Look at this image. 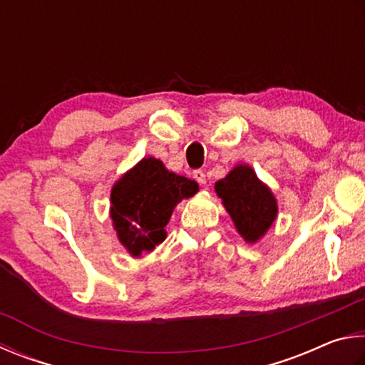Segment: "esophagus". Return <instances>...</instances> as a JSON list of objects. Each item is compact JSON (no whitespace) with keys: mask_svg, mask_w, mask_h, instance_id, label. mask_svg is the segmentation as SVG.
I'll list each match as a JSON object with an SVG mask.
<instances>
[{"mask_svg":"<svg viewBox=\"0 0 365 365\" xmlns=\"http://www.w3.org/2000/svg\"><path fill=\"white\" fill-rule=\"evenodd\" d=\"M192 176H194V179H195L197 182L202 184V186L207 182V176H205V173H203L202 170H195V171L192 173Z\"/></svg>","mask_w":365,"mask_h":365,"instance_id":"34e87169","label":"esophagus"}]
</instances>
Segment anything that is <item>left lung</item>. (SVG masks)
<instances>
[{
	"mask_svg": "<svg viewBox=\"0 0 365 365\" xmlns=\"http://www.w3.org/2000/svg\"><path fill=\"white\" fill-rule=\"evenodd\" d=\"M215 192L247 244L263 239L277 218V199L250 165H235L215 182Z\"/></svg>",
	"mask_w": 365,
	"mask_h": 365,
	"instance_id": "8db88e82",
	"label": "left lung"
}]
</instances>
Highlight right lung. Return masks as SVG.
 Returning a JSON list of instances; mask_svg holds the SVG:
<instances>
[{
    "label": "right lung",
    "instance_id": "right-lung-1",
    "mask_svg": "<svg viewBox=\"0 0 365 365\" xmlns=\"http://www.w3.org/2000/svg\"><path fill=\"white\" fill-rule=\"evenodd\" d=\"M197 192L192 179L165 168L162 160L144 157L110 190V218L120 244L133 258L152 252L165 240V226L178 203Z\"/></svg>",
    "mask_w": 365,
    "mask_h": 365
}]
</instances>
